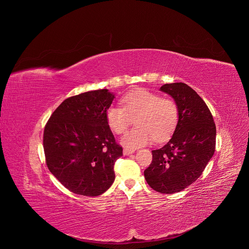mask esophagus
<instances>
[{
  "label": "esophagus",
  "instance_id": "34e87169",
  "mask_svg": "<svg viewBox=\"0 0 249 249\" xmlns=\"http://www.w3.org/2000/svg\"><path fill=\"white\" fill-rule=\"evenodd\" d=\"M135 151L134 150H129V149H124L123 150V155L124 156H129V155H131V154H133Z\"/></svg>",
  "mask_w": 249,
  "mask_h": 249
}]
</instances>
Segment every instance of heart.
Returning <instances> with one entry per match:
<instances>
[{
    "label": "heart",
    "mask_w": 249,
    "mask_h": 249,
    "mask_svg": "<svg viewBox=\"0 0 249 249\" xmlns=\"http://www.w3.org/2000/svg\"><path fill=\"white\" fill-rule=\"evenodd\" d=\"M121 106L111 105L105 117L115 134H122L135 118L136 128L128 131L120 140L129 150L143 147L154 140L163 142L173 133L179 120V107L170 97H161L151 90L141 89L125 94Z\"/></svg>",
    "instance_id": "1"
}]
</instances>
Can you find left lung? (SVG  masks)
<instances>
[{"label": "left lung", "mask_w": 249, "mask_h": 249, "mask_svg": "<svg viewBox=\"0 0 249 249\" xmlns=\"http://www.w3.org/2000/svg\"><path fill=\"white\" fill-rule=\"evenodd\" d=\"M178 104L179 120L168 143L152 151L144 171L148 184L165 194L179 192L196 181L215 153L216 125L205 101L184 83L160 89Z\"/></svg>", "instance_id": "1"}]
</instances>
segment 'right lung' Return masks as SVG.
Returning <instances> with one entry per match:
<instances>
[{
    "instance_id": "right-lung-1",
    "label": "right lung",
    "mask_w": 249,
    "mask_h": 249,
    "mask_svg": "<svg viewBox=\"0 0 249 249\" xmlns=\"http://www.w3.org/2000/svg\"><path fill=\"white\" fill-rule=\"evenodd\" d=\"M113 99L114 94L106 89L69 97L44 128L47 166L71 192L98 196L115 179L113 166L123 149L105 117Z\"/></svg>"
}]
</instances>
